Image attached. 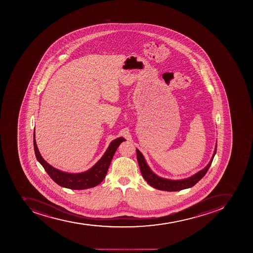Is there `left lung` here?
I'll return each mask as SVG.
<instances>
[{"label":"left lung","mask_w":253,"mask_h":253,"mask_svg":"<svg viewBox=\"0 0 253 253\" xmlns=\"http://www.w3.org/2000/svg\"><path fill=\"white\" fill-rule=\"evenodd\" d=\"M216 152H217V145L215 146L214 152L212 155V159L206 168L193 174L192 176L188 177L187 179H179V180L164 179L162 177L158 176L156 174H155L151 170L150 167L146 164V161H145L143 155L137 149H136V159H137L139 168L141 170L142 176L150 186H152L153 188L159 189V190L175 192V191H180L186 189V188H191L192 186H194L197 182L200 181L205 176V174L207 173L209 168H211L212 159L214 158Z\"/></svg>","instance_id":"1"}]
</instances>
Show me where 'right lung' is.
I'll use <instances>...</instances> for the list:
<instances>
[{
	"mask_svg": "<svg viewBox=\"0 0 253 253\" xmlns=\"http://www.w3.org/2000/svg\"><path fill=\"white\" fill-rule=\"evenodd\" d=\"M35 129H34V150L36 154V159L39 163L44 168L46 172L48 174L52 180L56 182L58 185L64 188L75 189V190H83L86 188H93L98 185L103 181L108 172V168L112 162V158L114 156L116 150L121 145V142L126 141L124 137H119L112 141L106 150L104 155L101 158L96 164H94L89 170L82 173H68L53 168L47 164L44 159H42L41 153L39 151L35 139Z\"/></svg>",
	"mask_w": 253,
	"mask_h": 253,
	"instance_id": "right-lung-1",
	"label": "right lung"
}]
</instances>
